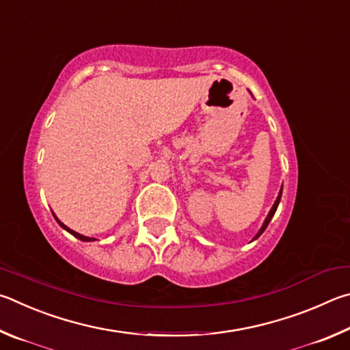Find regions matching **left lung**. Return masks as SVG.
<instances>
[{"instance_id":"obj_1","label":"left lung","mask_w":350,"mask_h":350,"mask_svg":"<svg viewBox=\"0 0 350 350\" xmlns=\"http://www.w3.org/2000/svg\"><path fill=\"white\" fill-rule=\"evenodd\" d=\"M281 193H283V189H281L280 191V193H278V197H277V200H275V203H273V206H272V209H271V212H269V215L266 217V219H265V223H262V226H261V229L258 230V234L255 235V238L254 240H256V238H258L262 232L266 230V228L269 226V223H271V219H272V217L275 215V212H277V207H278V204H280V200H281Z\"/></svg>"}]
</instances>
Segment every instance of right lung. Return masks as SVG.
Returning <instances> with one entry per match:
<instances>
[{"instance_id":"right-lung-1","label":"right lung","mask_w":350,"mask_h":350,"mask_svg":"<svg viewBox=\"0 0 350 350\" xmlns=\"http://www.w3.org/2000/svg\"><path fill=\"white\" fill-rule=\"evenodd\" d=\"M55 217V215H53ZM55 219H57V223L61 226V228H63V229H66L67 232H69V234H72L73 237H75V238H78V240H81V241H95V238H89V237H84V235H81V234H78V232H75V230H72V229H69V228H67V226H64L63 223H61L59 221V219L57 218V217H55Z\"/></svg>"}]
</instances>
